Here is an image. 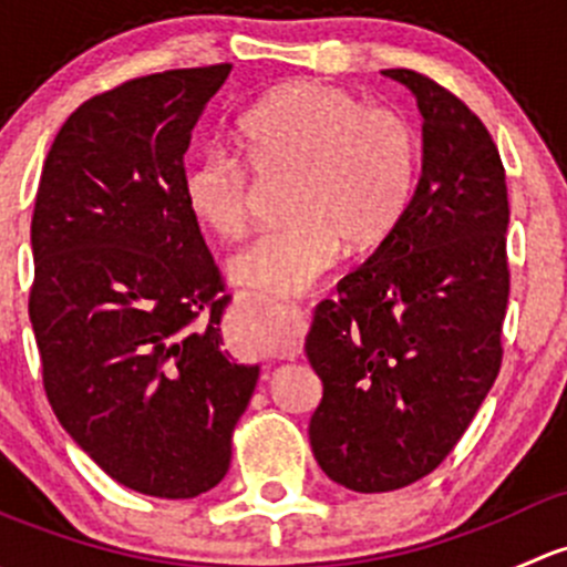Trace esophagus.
<instances>
[{"label":"esophagus","mask_w":567,"mask_h":567,"mask_svg":"<svg viewBox=\"0 0 567 567\" xmlns=\"http://www.w3.org/2000/svg\"><path fill=\"white\" fill-rule=\"evenodd\" d=\"M305 326H307L305 316H301L299 310H293V320H290V342L282 348V351H279V357L296 359V353H299V337H301V331H305Z\"/></svg>","instance_id":"1"}]
</instances>
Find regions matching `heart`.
I'll use <instances>...</instances> for the list:
<instances>
[{"label": "heart", "instance_id": "b5f03b06", "mask_svg": "<svg viewBox=\"0 0 567 567\" xmlns=\"http://www.w3.org/2000/svg\"><path fill=\"white\" fill-rule=\"evenodd\" d=\"M238 147L262 181L285 177L282 225L230 257L238 285L299 296L334 266L340 249L370 251L398 230L422 169L416 125L351 90L301 79L271 90L238 120ZM186 210L219 238H238L257 188L236 153L208 147L181 177ZM251 340L266 342L257 331Z\"/></svg>", "mask_w": 567, "mask_h": 567}]
</instances>
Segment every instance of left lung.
I'll return each mask as SVG.
<instances>
[{
    "label": "left lung",
    "instance_id": "obj_1",
    "mask_svg": "<svg viewBox=\"0 0 567 567\" xmlns=\"http://www.w3.org/2000/svg\"><path fill=\"white\" fill-rule=\"evenodd\" d=\"M384 73L425 117L420 183L398 230L316 307L305 340L323 384L312 453L359 494L416 483L453 453L499 375L511 296L496 142L431 76Z\"/></svg>",
    "mask_w": 567,
    "mask_h": 567
}]
</instances>
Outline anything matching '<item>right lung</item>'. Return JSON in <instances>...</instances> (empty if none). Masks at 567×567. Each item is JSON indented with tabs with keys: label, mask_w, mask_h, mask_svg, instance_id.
I'll return each instance as SVG.
<instances>
[{
	"label": "right lung",
	"mask_w": 567,
	"mask_h": 567,
	"mask_svg": "<svg viewBox=\"0 0 567 567\" xmlns=\"http://www.w3.org/2000/svg\"><path fill=\"white\" fill-rule=\"evenodd\" d=\"M230 71L151 73L84 101L32 214L45 398L109 477L158 499L221 483L260 379L221 348L233 296L181 192L194 125Z\"/></svg>",
	"instance_id": "obj_1"
}]
</instances>
